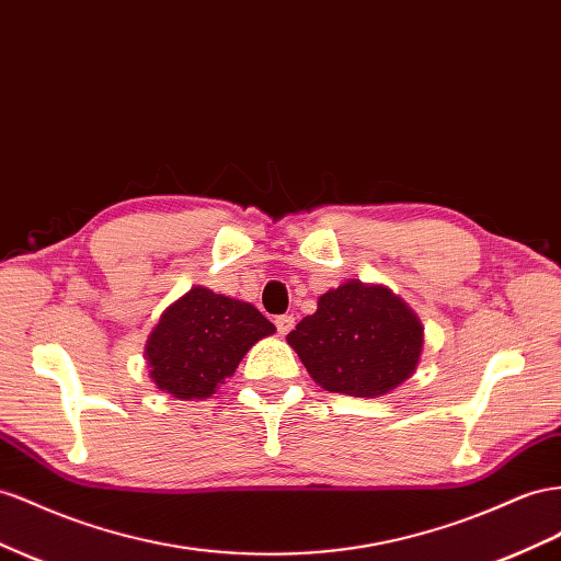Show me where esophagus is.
Segmentation results:
<instances>
[{
  "label": "esophagus",
  "instance_id": "34e87169",
  "mask_svg": "<svg viewBox=\"0 0 561 561\" xmlns=\"http://www.w3.org/2000/svg\"><path fill=\"white\" fill-rule=\"evenodd\" d=\"M276 328H278V335H287L295 328V316L293 313H283L276 318Z\"/></svg>",
  "mask_w": 561,
  "mask_h": 561
}]
</instances>
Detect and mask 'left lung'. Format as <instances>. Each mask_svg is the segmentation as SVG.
I'll use <instances>...</instances> for the list:
<instances>
[{
    "label": "left lung",
    "mask_w": 561,
    "mask_h": 561,
    "mask_svg": "<svg viewBox=\"0 0 561 561\" xmlns=\"http://www.w3.org/2000/svg\"><path fill=\"white\" fill-rule=\"evenodd\" d=\"M287 344L325 391L377 399L413 377L425 328L387 285L352 278L318 297Z\"/></svg>",
    "instance_id": "1"
}]
</instances>
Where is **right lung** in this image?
<instances>
[{"label": "right lung", "mask_w": 561, "mask_h": 561, "mask_svg": "<svg viewBox=\"0 0 561 561\" xmlns=\"http://www.w3.org/2000/svg\"><path fill=\"white\" fill-rule=\"evenodd\" d=\"M276 325L240 301L193 285L160 313L146 340L150 380L174 399L193 401L217 393L252 346Z\"/></svg>", "instance_id": "add662e5"}]
</instances>
